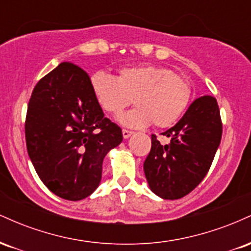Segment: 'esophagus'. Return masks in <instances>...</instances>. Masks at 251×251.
Returning a JSON list of instances; mask_svg holds the SVG:
<instances>
[{
    "mask_svg": "<svg viewBox=\"0 0 251 251\" xmlns=\"http://www.w3.org/2000/svg\"><path fill=\"white\" fill-rule=\"evenodd\" d=\"M132 134H133V132H132V131H128V129H123L124 139H127V138L131 137Z\"/></svg>",
    "mask_w": 251,
    "mask_h": 251,
    "instance_id": "34e87169",
    "label": "esophagus"
}]
</instances>
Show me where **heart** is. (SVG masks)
Returning a JSON list of instances; mask_svg holds the SVG:
<instances>
[{"instance_id": "heart-1", "label": "heart", "mask_w": 251, "mask_h": 251, "mask_svg": "<svg viewBox=\"0 0 251 251\" xmlns=\"http://www.w3.org/2000/svg\"><path fill=\"white\" fill-rule=\"evenodd\" d=\"M89 83L97 101L107 113H120L133 98L135 107L119 117L123 125L132 128L152 123L157 127L172 126L183 116L191 98L188 80L163 66L123 67L118 76L97 72Z\"/></svg>"}]
</instances>
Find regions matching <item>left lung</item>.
Here are the masks:
<instances>
[{
  "instance_id": "obj_1",
  "label": "left lung",
  "mask_w": 251,
  "mask_h": 251,
  "mask_svg": "<svg viewBox=\"0 0 251 251\" xmlns=\"http://www.w3.org/2000/svg\"><path fill=\"white\" fill-rule=\"evenodd\" d=\"M162 134L170 142L162 144L152 134L144 172L153 194L164 200H178L203 180L220 146L222 122L217 100L210 96L196 99L179 122Z\"/></svg>"
}]
</instances>
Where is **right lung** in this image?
I'll use <instances>...</instances> for the list:
<instances>
[{"label":"right lung","mask_w":251,"mask_h":251,"mask_svg":"<svg viewBox=\"0 0 251 251\" xmlns=\"http://www.w3.org/2000/svg\"><path fill=\"white\" fill-rule=\"evenodd\" d=\"M79 66L62 62L34 88L25 117V143L40 179L67 201L93 194L102 160L123 142L119 126L105 118Z\"/></svg>","instance_id":"right-lung-1"}]
</instances>
